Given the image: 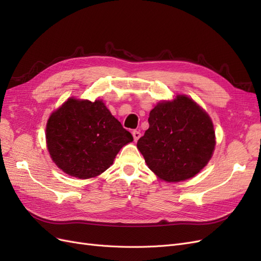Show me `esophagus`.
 <instances>
[{"label":"esophagus","instance_id":"esophagus-1","mask_svg":"<svg viewBox=\"0 0 261 261\" xmlns=\"http://www.w3.org/2000/svg\"><path fill=\"white\" fill-rule=\"evenodd\" d=\"M133 137H134V140L135 141H137L139 138H140V136H141V134H140V132L139 130H133Z\"/></svg>","mask_w":261,"mask_h":261}]
</instances>
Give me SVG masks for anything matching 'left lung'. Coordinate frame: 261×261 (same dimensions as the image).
<instances>
[{
	"instance_id": "obj_1",
	"label": "left lung",
	"mask_w": 261,
	"mask_h": 261,
	"mask_svg": "<svg viewBox=\"0 0 261 261\" xmlns=\"http://www.w3.org/2000/svg\"><path fill=\"white\" fill-rule=\"evenodd\" d=\"M149 128L137 148L148 168L167 181L195 176L206 167L216 146L210 116L183 94L159 102L149 114Z\"/></svg>"
}]
</instances>
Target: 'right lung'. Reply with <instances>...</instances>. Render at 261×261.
<instances>
[{
    "label": "right lung",
    "instance_id": "add662e5",
    "mask_svg": "<svg viewBox=\"0 0 261 261\" xmlns=\"http://www.w3.org/2000/svg\"><path fill=\"white\" fill-rule=\"evenodd\" d=\"M45 138L53 162L66 174L83 179L109 169L121 148L133 141L102 100L75 98L51 114Z\"/></svg>",
    "mask_w": 261,
    "mask_h": 261
}]
</instances>
